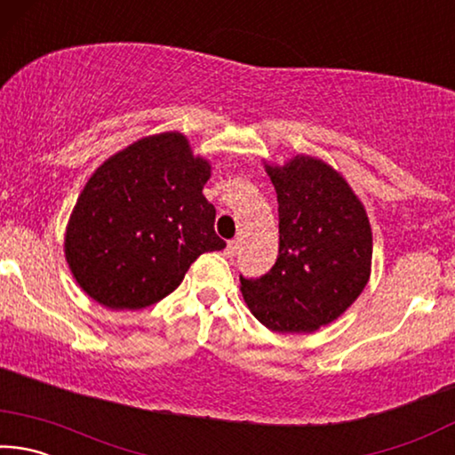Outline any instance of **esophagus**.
I'll use <instances>...</instances> for the list:
<instances>
[{
	"label": "esophagus",
	"instance_id": "obj_1",
	"mask_svg": "<svg viewBox=\"0 0 455 455\" xmlns=\"http://www.w3.org/2000/svg\"><path fill=\"white\" fill-rule=\"evenodd\" d=\"M236 252H238V241H228V244H227V257L233 259V257H236Z\"/></svg>",
	"mask_w": 455,
	"mask_h": 455
}]
</instances>
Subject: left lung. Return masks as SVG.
<instances>
[{"label": "left lung", "instance_id": "1", "mask_svg": "<svg viewBox=\"0 0 455 455\" xmlns=\"http://www.w3.org/2000/svg\"><path fill=\"white\" fill-rule=\"evenodd\" d=\"M279 203V257L259 279L241 275L251 313L276 333H313L365 289L373 238L359 198L317 158L267 166Z\"/></svg>", "mask_w": 455, "mask_h": 455}]
</instances>
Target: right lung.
<instances>
[{"instance_id":"1","label":"right lung","mask_w":455,"mask_h":455,"mask_svg":"<svg viewBox=\"0 0 455 455\" xmlns=\"http://www.w3.org/2000/svg\"><path fill=\"white\" fill-rule=\"evenodd\" d=\"M211 164L179 132L142 138L92 174L66 233L74 279L108 309H144L203 252L225 249L204 198Z\"/></svg>"}]
</instances>
